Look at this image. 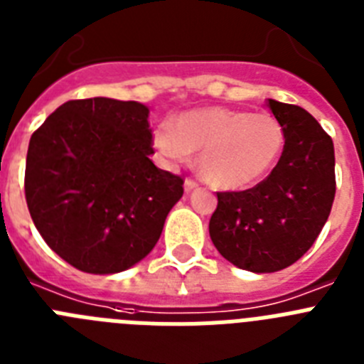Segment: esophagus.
I'll list each match as a JSON object with an SVG mask.
<instances>
[{
  "label": "esophagus",
  "mask_w": 364,
  "mask_h": 364,
  "mask_svg": "<svg viewBox=\"0 0 364 364\" xmlns=\"http://www.w3.org/2000/svg\"><path fill=\"white\" fill-rule=\"evenodd\" d=\"M184 188H186V191H193V189H197V188H198V184H197V182H195V180H193V178H186Z\"/></svg>",
  "instance_id": "34e87169"
}]
</instances>
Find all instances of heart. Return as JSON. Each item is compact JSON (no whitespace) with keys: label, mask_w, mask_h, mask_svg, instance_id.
I'll return each instance as SVG.
<instances>
[{"label":"heart","mask_w":364,"mask_h":364,"mask_svg":"<svg viewBox=\"0 0 364 364\" xmlns=\"http://www.w3.org/2000/svg\"><path fill=\"white\" fill-rule=\"evenodd\" d=\"M154 144L176 164L200 153L198 167L211 186L242 189L275 166L284 147V129L269 112L208 107L186 112L175 125H160Z\"/></svg>","instance_id":"heart-1"}]
</instances>
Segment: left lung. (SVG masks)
<instances>
[{"label":"left lung","mask_w":364,"mask_h":364,"mask_svg":"<svg viewBox=\"0 0 364 364\" xmlns=\"http://www.w3.org/2000/svg\"><path fill=\"white\" fill-rule=\"evenodd\" d=\"M284 129L273 171L246 191L217 193L210 237L240 269L272 273L291 266L319 237L336 197L332 138L299 105L268 100Z\"/></svg>","instance_id":"obj_1"}]
</instances>
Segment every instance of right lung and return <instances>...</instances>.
I'll use <instances>...</instances> for the list:
<instances>
[{"instance_id":"right-lung-1","label":"right lung","mask_w":364,"mask_h":364,"mask_svg":"<svg viewBox=\"0 0 364 364\" xmlns=\"http://www.w3.org/2000/svg\"><path fill=\"white\" fill-rule=\"evenodd\" d=\"M149 109L69 100L31 136L25 198L53 252L80 272L131 268L159 242L184 180L151 162Z\"/></svg>"}]
</instances>
